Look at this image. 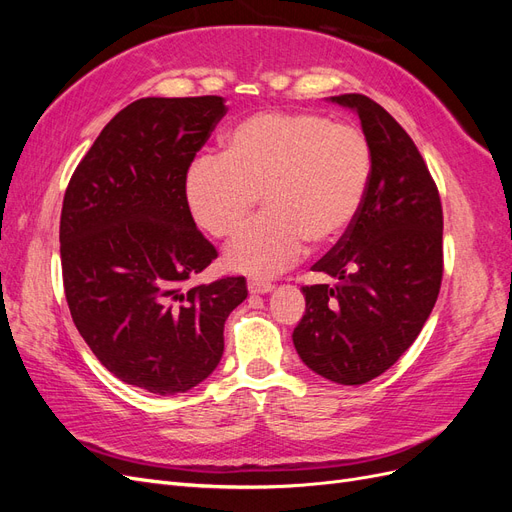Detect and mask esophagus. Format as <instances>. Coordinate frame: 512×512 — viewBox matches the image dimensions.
Wrapping results in <instances>:
<instances>
[{
    "label": "esophagus",
    "mask_w": 512,
    "mask_h": 512,
    "mask_svg": "<svg viewBox=\"0 0 512 512\" xmlns=\"http://www.w3.org/2000/svg\"><path fill=\"white\" fill-rule=\"evenodd\" d=\"M247 290H250L252 294H267V292L273 290V284L262 282V280H250V282H247Z\"/></svg>",
    "instance_id": "34e87169"
}]
</instances>
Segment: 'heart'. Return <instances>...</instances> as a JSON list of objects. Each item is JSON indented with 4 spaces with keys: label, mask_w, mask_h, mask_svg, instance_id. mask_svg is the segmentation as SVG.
I'll return each mask as SVG.
<instances>
[{
    "label": "heart",
    "mask_w": 512,
    "mask_h": 512,
    "mask_svg": "<svg viewBox=\"0 0 512 512\" xmlns=\"http://www.w3.org/2000/svg\"><path fill=\"white\" fill-rule=\"evenodd\" d=\"M374 175L367 134L314 111L258 113L232 128L222 153L192 162L185 200L194 222L226 239L267 213L224 252L230 271L269 277L297 262L307 241L327 247L359 220Z\"/></svg>",
    "instance_id": "b5f03b06"
}]
</instances>
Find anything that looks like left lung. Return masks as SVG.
<instances>
[{"instance_id": "1", "label": "left lung", "mask_w": 512, "mask_h": 512, "mask_svg": "<svg viewBox=\"0 0 512 512\" xmlns=\"http://www.w3.org/2000/svg\"><path fill=\"white\" fill-rule=\"evenodd\" d=\"M331 100L359 115L374 175L359 220L312 267L335 284L303 286L305 314L292 342L318 376L365 384L397 363L436 305L442 203L421 151L378 102L363 94Z\"/></svg>"}]
</instances>
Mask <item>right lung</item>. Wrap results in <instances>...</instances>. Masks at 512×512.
Returning a JSON list of instances; mask_svg holds the SVG:
<instances>
[{"label":"right lung","mask_w":512,"mask_h":512,"mask_svg":"<svg viewBox=\"0 0 512 512\" xmlns=\"http://www.w3.org/2000/svg\"><path fill=\"white\" fill-rule=\"evenodd\" d=\"M220 96L141 98L76 166L59 222L64 292L81 337L113 376L156 395L218 367L245 277L188 286L218 258L185 200L196 153L226 115Z\"/></svg>","instance_id":"obj_1"}]
</instances>
